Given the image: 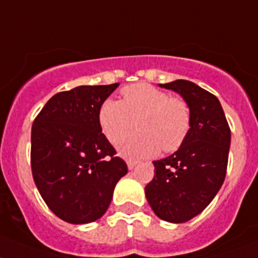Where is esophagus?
<instances>
[{"label": "esophagus", "instance_id": "obj_1", "mask_svg": "<svg viewBox=\"0 0 258 258\" xmlns=\"http://www.w3.org/2000/svg\"><path fill=\"white\" fill-rule=\"evenodd\" d=\"M126 165H127V169H129V170H133L134 167L137 166V162H136V161H127Z\"/></svg>", "mask_w": 258, "mask_h": 258}]
</instances>
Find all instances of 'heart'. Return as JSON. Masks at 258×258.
Masks as SVG:
<instances>
[{
    "instance_id": "b5f03b06",
    "label": "heart",
    "mask_w": 258,
    "mask_h": 258,
    "mask_svg": "<svg viewBox=\"0 0 258 258\" xmlns=\"http://www.w3.org/2000/svg\"><path fill=\"white\" fill-rule=\"evenodd\" d=\"M122 96L124 101L106 99L99 109L100 127L112 144L120 141L137 122V133L118 144L121 155L146 158L161 149L169 153L182 146L191 126L190 109L184 101L145 83L125 87Z\"/></svg>"
}]
</instances>
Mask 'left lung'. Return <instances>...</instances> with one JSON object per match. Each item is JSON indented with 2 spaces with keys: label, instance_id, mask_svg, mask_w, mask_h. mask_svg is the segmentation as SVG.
<instances>
[{
  "label": "left lung",
  "instance_id": "left-lung-1",
  "mask_svg": "<svg viewBox=\"0 0 258 258\" xmlns=\"http://www.w3.org/2000/svg\"><path fill=\"white\" fill-rule=\"evenodd\" d=\"M186 101L188 136L174 154L154 161V178L145 187L149 206L159 219L186 223L212 202L224 182L231 131L216 96L188 80L158 84Z\"/></svg>",
  "mask_w": 258,
  "mask_h": 258
}]
</instances>
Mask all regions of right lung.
<instances>
[{"mask_svg": "<svg viewBox=\"0 0 258 258\" xmlns=\"http://www.w3.org/2000/svg\"><path fill=\"white\" fill-rule=\"evenodd\" d=\"M117 87L79 86L56 93L34 120V182L48 208L71 224L101 218L127 172L99 124L100 106Z\"/></svg>", "mask_w": 258, "mask_h": 258, "instance_id": "right-lung-1", "label": "right lung"}]
</instances>
